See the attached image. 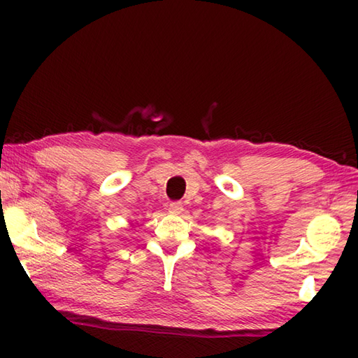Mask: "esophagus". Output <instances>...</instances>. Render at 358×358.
Listing matches in <instances>:
<instances>
[{
	"instance_id": "34e87169",
	"label": "esophagus",
	"mask_w": 358,
	"mask_h": 358,
	"mask_svg": "<svg viewBox=\"0 0 358 358\" xmlns=\"http://www.w3.org/2000/svg\"><path fill=\"white\" fill-rule=\"evenodd\" d=\"M169 211H171L172 215H180L181 211H183V203L181 202H171L169 203Z\"/></svg>"
}]
</instances>
